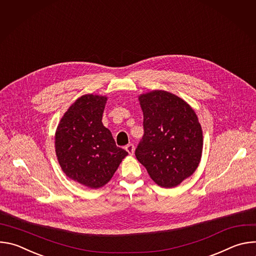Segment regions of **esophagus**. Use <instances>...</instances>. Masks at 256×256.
Here are the masks:
<instances>
[{
	"label": "esophagus",
	"mask_w": 256,
	"mask_h": 256,
	"mask_svg": "<svg viewBox=\"0 0 256 256\" xmlns=\"http://www.w3.org/2000/svg\"><path fill=\"white\" fill-rule=\"evenodd\" d=\"M126 150L130 155H134V146L132 144H128L126 146Z\"/></svg>",
	"instance_id": "34e87169"
}]
</instances>
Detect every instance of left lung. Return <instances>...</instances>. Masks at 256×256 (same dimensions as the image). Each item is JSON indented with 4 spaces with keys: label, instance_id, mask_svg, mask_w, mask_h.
Instances as JSON below:
<instances>
[{
    "label": "left lung",
    "instance_id": "8db88e82",
    "mask_svg": "<svg viewBox=\"0 0 256 256\" xmlns=\"http://www.w3.org/2000/svg\"><path fill=\"white\" fill-rule=\"evenodd\" d=\"M138 100L144 136L136 157L158 186L174 188L200 161L202 132L198 116L186 101L166 91L142 94Z\"/></svg>",
    "mask_w": 256,
    "mask_h": 256
}]
</instances>
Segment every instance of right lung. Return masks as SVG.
Segmentation results:
<instances>
[{"mask_svg":"<svg viewBox=\"0 0 256 256\" xmlns=\"http://www.w3.org/2000/svg\"><path fill=\"white\" fill-rule=\"evenodd\" d=\"M107 98L84 95L64 114L56 132V153L68 177L90 188L112 179L128 152L102 124Z\"/></svg>","mask_w":256,"mask_h":256,"instance_id":"add662e5","label":"right lung"}]
</instances>
